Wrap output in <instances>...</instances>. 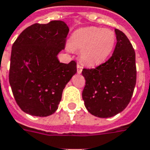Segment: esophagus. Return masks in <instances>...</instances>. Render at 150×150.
<instances>
[{"mask_svg":"<svg viewBox=\"0 0 150 150\" xmlns=\"http://www.w3.org/2000/svg\"><path fill=\"white\" fill-rule=\"evenodd\" d=\"M82 70H83V67L80 64H77V73L78 74H81L82 73Z\"/></svg>","mask_w":150,"mask_h":150,"instance_id":"34e87169","label":"esophagus"}]
</instances>
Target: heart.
Returning <instances> with one entry per match:
<instances>
[{
  "instance_id": "obj_1",
  "label": "heart",
  "mask_w": 150,
  "mask_h": 150,
  "mask_svg": "<svg viewBox=\"0 0 150 150\" xmlns=\"http://www.w3.org/2000/svg\"><path fill=\"white\" fill-rule=\"evenodd\" d=\"M72 49L80 50L83 63L96 66L103 63L111 55L116 44V35L110 29L87 27L75 31L69 39Z\"/></svg>"
}]
</instances>
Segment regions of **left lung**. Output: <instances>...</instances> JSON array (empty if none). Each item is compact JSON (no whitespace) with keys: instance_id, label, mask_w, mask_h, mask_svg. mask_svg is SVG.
Listing matches in <instances>:
<instances>
[{"instance_id":"8db88e82","label":"left lung","mask_w":150,"mask_h":150,"mask_svg":"<svg viewBox=\"0 0 150 150\" xmlns=\"http://www.w3.org/2000/svg\"><path fill=\"white\" fill-rule=\"evenodd\" d=\"M117 44L111 57L94 69H83L82 93L86 109L99 118L122 112L131 100L137 82L136 53L126 35L115 29Z\"/></svg>"}]
</instances>
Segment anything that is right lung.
<instances>
[{
	"instance_id": "obj_1",
	"label": "right lung",
	"mask_w": 150,
	"mask_h": 150,
	"mask_svg": "<svg viewBox=\"0 0 150 150\" xmlns=\"http://www.w3.org/2000/svg\"><path fill=\"white\" fill-rule=\"evenodd\" d=\"M68 32L63 21L35 23L26 28L13 43L9 84L17 104L28 115H53L65 87L77 72L75 61L66 64L57 58L65 49Z\"/></svg>"
}]
</instances>
